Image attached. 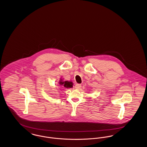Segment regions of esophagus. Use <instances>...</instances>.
Here are the masks:
<instances>
[{"label": "esophagus", "instance_id": "1", "mask_svg": "<svg viewBox=\"0 0 147 147\" xmlns=\"http://www.w3.org/2000/svg\"><path fill=\"white\" fill-rule=\"evenodd\" d=\"M82 88V85L80 84H77L75 85V88L77 89H80Z\"/></svg>", "mask_w": 147, "mask_h": 147}]
</instances>
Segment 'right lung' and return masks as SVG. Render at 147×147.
<instances>
[{"label":"right lung","instance_id":"1","mask_svg":"<svg viewBox=\"0 0 147 147\" xmlns=\"http://www.w3.org/2000/svg\"><path fill=\"white\" fill-rule=\"evenodd\" d=\"M59 84L61 85H63V86L66 88H70L73 87V83L71 82H68V81L63 82L62 80H61L59 82Z\"/></svg>","mask_w":147,"mask_h":147}]
</instances>
